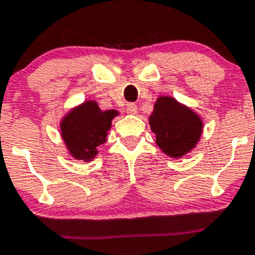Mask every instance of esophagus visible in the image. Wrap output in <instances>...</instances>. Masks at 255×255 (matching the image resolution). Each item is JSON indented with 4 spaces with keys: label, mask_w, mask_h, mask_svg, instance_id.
<instances>
[{
    "label": "esophagus",
    "mask_w": 255,
    "mask_h": 255,
    "mask_svg": "<svg viewBox=\"0 0 255 255\" xmlns=\"http://www.w3.org/2000/svg\"><path fill=\"white\" fill-rule=\"evenodd\" d=\"M126 112L128 113V114H136L137 113V105L133 103L130 104H127L126 105Z\"/></svg>",
    "instance_id": "obj_1"
}]
</instances>
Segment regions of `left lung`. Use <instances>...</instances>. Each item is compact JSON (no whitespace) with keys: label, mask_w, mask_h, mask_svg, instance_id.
<instances>
[{"label":"left lung","mask_w":255,"mask_h":255,"mask_svg":"<svg viewBox=\"0 0 255 255\" xmlns=\"http://www.w3.org/2000/svg\"><path fill=\"white\" fill-rule=\"evenodd\" d=\"M149 123L156 137V145L172 158H181L191 151L203 132L200 117L168 96L156 100Z\"/></svg>","instance_id":"obj_1"}]
</instances>
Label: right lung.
Listing matches in <instances>:
<instances>
[{
	"instance_id": "1",
	"label": "right lung",
	"mask_w": 255,
	"mask_h": 255,
	"mask_svg": "<svg viewBox=\"0 0 255 255\" xmlns=\"http://www.w3.org/2000/svg\"><path fill=\"white\" fill-rule=\"evenodd\" d=\"M115 115L117 110L103 112L96 101H86L64 117L61 136L73 158L90 161L96 156L97 146L106 141Z\"/></svg>"
}]
</instances>
